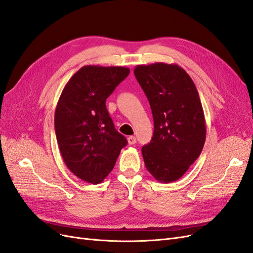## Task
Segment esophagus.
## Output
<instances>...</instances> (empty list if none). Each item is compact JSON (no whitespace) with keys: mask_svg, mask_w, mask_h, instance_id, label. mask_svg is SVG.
<instances>
[{"mask_svg":"<svg viewBox=\"0 0 253 253\" xmlns=\"http://www.w3.org/2000/svg\"><path fill=\"white\" fill-rule=\"evenodd\" d=\"M127 141H128L129 145H134L136 143V138L133 135H131V136H128Z\"/></svg>","mask_w":253,"mask_h":253,"instance_id":"esophagus-1","label":"esophagus"}]
</instances>
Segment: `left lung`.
Segmentation results:
<instances>
[{
	"label": "left lung",
	"instance_id": "1",
	"mask_svg": "<svg viewBox=\"0 0 253 253\" xmlns=\"http://www.w3.org/2000/svg\"><path fill=\"white\" fill-rule=\"evenodd\" d=\"M134 76L149 101L154 130L143 146L145 166L161 183L185 174L203 150L206 121L193 81L176 64L137 65Z\"/></svg>",
	"mask_w": 253,
	"mask_h": 253
}]
</instances>
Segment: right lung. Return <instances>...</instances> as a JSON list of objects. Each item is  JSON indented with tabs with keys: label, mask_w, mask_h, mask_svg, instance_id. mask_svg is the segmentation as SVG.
Segmentation results:
<instances>
[{
	"label": "right lung",
	"mask_w": 253,
	"mask_h": 253,
	"mask_svg": "<svg viewBox=\"0 0 253 253\" xmlns=\"http://www.w3.org/2000/svg\"><path fill=\"white\" fill-rule=\"evenodd\" d=\"M129 68L87 65L65 85L54 112L61 156L71 172L100 184L115 167L127 145L106 108V99L129 75Z\"/></svg>",
	"instance_id": "add662e5"
}]
</instances>
